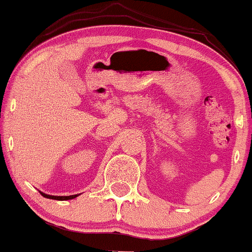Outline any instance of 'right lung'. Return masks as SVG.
<instances>
[{
    "instance_id": "1",
    "label": "right lung",
    "mask_w": 252,
    "mask_h": 252,
    "mask_svg": "<svg viewBox=\"0 0 252 252\" xmlns=\"http://www.w3.org/2000/svg\"><path fill=\"white\" fill-rule=\"evenodd\" d=\"M44 198H49V199H55V200H68V199H73V198L77 197L76 195H63V197H57V195H49V194H44V193H41Z\"/></svg>"
}]
</instances>
